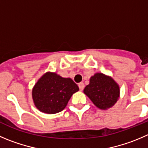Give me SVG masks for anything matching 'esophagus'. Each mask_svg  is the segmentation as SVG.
I'll return each instance as SVG.
<instances>
[{
	"mask_svg": "<svg viewBox=\"0 0 148 148\" xmlns=\"http://www.w3.org/2000/svg\"><path fill=\"white\" fill-rule=\"evenodd\" d=\"M78 87H79V89L81 90V91H83V89L84 88V83H79V84H78Z\"/></svg>",
	"mask_w": 148,
	"mask_h": 148,
	"instance_id": "1",
	"label": "esophagus"
}]
</instances>
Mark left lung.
Segmentation results:
<instances>
[{"label":"left lung","mask_w":148,"mask_h":148,"mask_svg":"<svg viewBox=\"0 0 148 148\" xmlns=\"http://www.w3.org/2000/svg\"><path fill=\"white\" fill-rule=\"evenodd\" d=\"M84 93L100 110L110 109L120 97V86L112 77L97 73L90 78Z\"/></svg>","instance_id":"8db88e82"}]
</instances>
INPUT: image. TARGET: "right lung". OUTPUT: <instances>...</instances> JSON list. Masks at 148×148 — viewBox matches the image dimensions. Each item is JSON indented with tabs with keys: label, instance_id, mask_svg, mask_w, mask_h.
<instances>
[{
	"label": "right lung",
	"instance_id": "1",
	"mask_svg": "<svg viewBox=\"0 0 148 148\" xmlns=\"http://www.w3.org/2000/svg\"><path fill=\"white\" fill-rule=\"evenodd\" d=\"M79 90L71 78H63L54 72H46L33 86L32 97L38 110L43 113L62 111L74 93Z\"/></svg>",
	"mask_w": 148,
	"mask_h": 148
}]
</instances>
